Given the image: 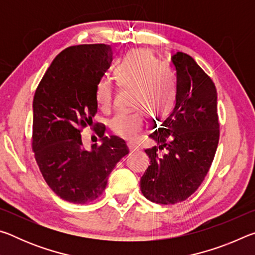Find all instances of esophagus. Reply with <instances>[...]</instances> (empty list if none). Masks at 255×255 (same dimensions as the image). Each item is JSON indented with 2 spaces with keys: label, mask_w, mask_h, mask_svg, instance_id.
Listing matches in <instances>:
<instances>
[{
  "label": "esophagus",
  "mask_w": 255,
  "mask_h": 255,
  "mask_svg": "<svg viewBox=\"0 0 255 255\" xmlns=\"http://www.w3.org/2000/svg\"><path fill=\"white\" fill-rule=\"evenodd\" d=\"M128 148H129V150H130V152H136V150L139 149V147H138L136 144H132V143L128 144Z\"/></svg>",
  "instance_id": "34e87169"
}]
</instances>
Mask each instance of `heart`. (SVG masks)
<instances>
[{
    "mask_svg": "<svg viewBox=\"0 0 255 255\" xmlns=\"http://www.w3.org/2000/svg\"><path fill=\"white\" fill-rule=\"evenodd\" d=\"M115 81L124 89L133 90L132 112H119L110 122L116 136L135 139L146 128L147 114L162 118L173 108L176 100V83L172 73L159 65L152 54L144 49L129 53L116 68ZM116 88L112 82L101 80L97 86L99 108L109 111L115 105Z\"/></svg>",
    "mask_w": 255,
    "mask_h": 255,
    "instance_id": "heart-1",
    "label": "heart"
}]
</instances>
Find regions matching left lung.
Listing matches in <instances>:
<instances>
[{
  "instance_id": "1",
  "label": "left lung",
  "mask_w": 255,
  "mask_h": 255,
  "mask_svg": "<svg viewBox=\"0 0 255 255\" xmlns=\"http://www.w3.org/2000/svg\"><path fill=\"white\" fill-rule=\"evenodd\" d=\"M172 62L176 70L175 106L161 127L149 132L157 146L145 149L150 165L140 179L145 198L161 205L184 201L197 191L219 141L213 80L187 54L178 51Z\"/></svg>"
}]
</instances>
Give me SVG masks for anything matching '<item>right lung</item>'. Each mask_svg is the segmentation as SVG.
Listing matches in <instances>:
<instances>
[{"mask_svg":"<svg viewBox=\"0 0 255 255\" xmlns=\"http://www.w3.org/2000/svg\"><path fill=\"white\" fill-rule=\"evenodd\" d=\"M112 60L109 45L67 47L56 56L33 97L31 147L48 187L63 200L88 204L102 195L108 176L129 153L125 140L105 136L106 127L94 123L103 139L89 152L80 132L93 124L97 86Z\"/></svg>","mask_w":255,"mask_h":255,"instance_id":"obj_1","label":"right lung"}]
</instances>
